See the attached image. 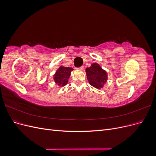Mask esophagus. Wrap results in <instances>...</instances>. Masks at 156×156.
<instances>
[{
    "label": "esophagus",
    "mask_w": 156,
    "mask_h": 156,
    "mask_svg": "<svg viewBox=\"0 0 156 156\" xmlns=\"http://www.w3.org/2000/svg\"><path fill=\"white\" fill-rule=\"evenodd\" d=\"M83 69H84V67H83V66H81V67H80V68H77L78 70H81V71L83 70Z\"/></svg>",
    "instance_id": "obj_1"
}]
</instances>
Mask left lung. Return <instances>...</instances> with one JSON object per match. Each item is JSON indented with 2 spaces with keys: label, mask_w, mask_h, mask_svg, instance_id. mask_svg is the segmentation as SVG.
<instances>
[{
  "label": "left lung",
  "mask_w": 156,
  "mask_h": 156,
  "mask_svg": "<svg viewBox=\"0 0 156 156\" xmlns=\"http://www.w3.org/2000/svg\"><path fill=\"white\" fill-rule=\"evenodd\" d=\"M87 77L89 84L97 89L104 87L108 79V74L100 65L98 63H92L91 66L86 68Z\"/></svg>",
  "instance_id": "8db88e82"
}]
</instances>
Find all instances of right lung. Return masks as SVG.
Instances as JSON below:
<instances>
[{
    "mask_svg": "<svg viewBox=\"0 0 156 156\" xmlns=\"http://www.w3.org/2000/svg\"><path fill=\"white\" fill-rule=\"evenodd\" d=\"M73 69L70 67H64L63 66H60L56 71L53 75V80L56 84L59 87H62L66 85L68 83V79Z\"/></svg>",
    "mask_w": 156,
    "mask_h": 156,
    "instance_id": "obj_1",
    "label": "right lung"
}]
</instances>
